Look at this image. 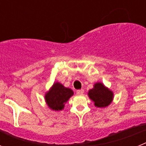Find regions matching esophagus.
I'll return each instance as SVG.
<instances>
[{
  "label": "esophagus",
  "mask_w": 146,
  "mask_h": 146,
  "mask_svg": "<svg viewBox=\"0 0 146 146\" xmlns=\"http://www.w3.org/2000/svg\"><path fill=\"white\" fill-rule=\"evenodd\" d=\"M83 93H84V90H83V89L77 90V91H76V94H77V95H82V94H83Z\"/></svg>",
  "instance_id": "obj_1"
}]
</instances>
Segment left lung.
<instances>
[{"mask_svg": "<svg viewBox=\"0 0 146 146\" xmlns=\"http://www.w3.org/2000/svg\"><path fill=\"white\" fill-rule=\"evenodd\" d=\"M88 97L94 102L96 108H104L111 104L114 98L113 91L107 88L102 82H98L88 93Z\"/></svg>", "mask_w": 146, "mask_h": 146, "instance_id": "obj_1", "label": "left lung"}]
</instances>
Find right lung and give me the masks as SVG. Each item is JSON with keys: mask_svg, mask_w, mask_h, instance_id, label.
<instances>
[{"mask_svg": "<svg viewBox=\"0 0 146 146\" xmlns=\"http://www.w3.org/2000/svg\"><path fill=\"white\" fill-rule=\"evenodd\" d=\"M73 94L74 92L72 89L65 87L60 82H55L45 94V102L50 109L60 111L64 109L65 104Z\"/></svg>", "mask_w": 146, "mask_h": 146, "instance_id": "right-lung-1", "label": "right lung"}]
</instances>
